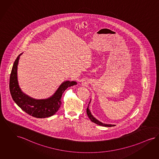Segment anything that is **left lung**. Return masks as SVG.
Listing matches in <instances>:
<instances>
[{"instance_id":"8db88e82","label":"left lung","mask_w":159,"mask_h":159,"mask_svg":"<svg viewBox=\"0 0 159 159\" xmlns=\"http://www.w3.org/2000/svg\"><path fill=\"white\" fill-rule=\"evenodd\" d=\"M90 102H91V100H90V101H89V104H88V107H87V113L88 117L91 120V121L92 122H93L94 123L97 124H98V125H100L104 126V127H113V126H115V125H114V124L102 123V122H101L99 120H98L97 119H96L94 117V116L91 114V112L89 109V104Z\"/></svg>"}]
</instances>
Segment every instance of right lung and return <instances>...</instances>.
I'll return each instance as SVG.
<instances>
[{
    "instance_id": "1",
    "label": "right lung",
    "mask_w": 159,
    "mask_h": 159,
    "mask_svg": "<svg viewBox=\"0 0 159 159\" xmlns=\"http://www.w3.org/2000/svg\"><path fill=\"white\" fill-rule=\"evenodd\" d=\"M15 60L10 76L9 89L12 98L23 111L36 118H47L54 115L62 104L61 97L66 88L77 85L75 81H66L62 82L55 93L46 99L37 100L25 94L19 85L18 81V62L20 55Z\"/></svg>"
}]
</instances>
